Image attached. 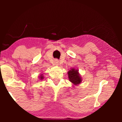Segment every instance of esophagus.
Instances as JSON below:
<instances>
[{
    "instance_id": "obj_1",
    "label": "esophagus",
    "mask_w": 122,
    "mask_h": 122,
    "mask_svg": "<svg viewBox=\"0 0 122 122\" xmlns=\"http://www.w3.org/2000/svg\"><path fill=\"white\" fill-rule=\"evenodd\" d=\"M54 62H55V65L58 66V65H59V60H55Z\"/></svg>"
}]
</instances>
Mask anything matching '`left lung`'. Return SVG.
<instances>
[{"mask_svg":"<svg viewBox=\"0 0 122 122\" xmlns=\"http://www.w3.org/2000/svg\"><path fill=\"white\" fill-rule=\"evenodd\" d=\"M68 75L69 81L74 85H78L81 83L82 77L78 73V70L75 68H72L68 71Z\"/></svg>","mask_w":122,"mask_h":122,"instance_id":"left-lung-1","label":"left lung"}]
</instances>
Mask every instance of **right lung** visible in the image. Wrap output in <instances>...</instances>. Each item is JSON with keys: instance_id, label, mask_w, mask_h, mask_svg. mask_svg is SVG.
I'll use <instances>...</instances> for the list:
<instances>
[{"instance_id": "right-lung-1", "label": "right lung", "mask_w": 122, "mask_h": 122, "mask_svg": "<svg viewBox=\"0 0 122 122\" xmlns=\"http://www.w3.org/2000/svg\"><path fill=\"white\" fill-rule=\"evenodd\" d=\"M44 76H43V74H41V75L39 76V79H40V80H42L44 79Z\"/></svg>"}]
</instances>
